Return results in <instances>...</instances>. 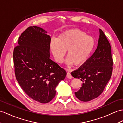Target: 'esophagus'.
I'll return each instance as SVG.
<instances>
[{
    "label": "esophagus",
    "mask_w": 123,
    "mask_h": 123,
    "mask_svg": "<svg viewBox=\"0 0 123 123\" xmlns=\"http://www.w3.org/2000/svg\"><path fill=\"white\" fill-rule=\"evenodd\" d=\"M67 77L68 79H72V75H71V73L70 72H67Z\"/></svg>",
    "instance_id": "1"
}]
</instances>
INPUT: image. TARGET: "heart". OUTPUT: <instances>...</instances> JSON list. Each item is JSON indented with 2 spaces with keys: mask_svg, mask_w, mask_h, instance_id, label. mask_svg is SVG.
Wrapping results in <instances>:
<instances>
[{
  "mask_svg": "<svg viewBox=\"0 0 123 123\" xmlns=\"http://www.w3.org/2000/svg\"><path fill=\"white\" fill-rule=\"evenodd\" d=\"M95 40L77 29L65 30L51 40L50 48L55 61L61 63L67 50L68 65L80 66L85 63L95 47Z\"/></svg>",
  "mask_w": 123,
  "mask_h": 123,
  "instance_id": "heart-1",
  "label": "heart"
}]
</instances>
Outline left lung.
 <instances>
[{
  "label": "left lung",
  "mask_w": 123,
  "mask_h": 123,
  "mask_svg": "<svg viewBox=\"0 0 123 123\" xmlns=\"http://www.w3.org/2000/svg\"><path fill=\"white\" fill-rule=\"evenodd\" d=\"M99 32L95 52L83 66L71 72L73 77L82 82V86L75 92V95L83 102L91 101L100 95L112 76L113 59L111 45L101 29H99Z\"/></svg>",
  "instance_id": "obj_1"
}]
</instances>
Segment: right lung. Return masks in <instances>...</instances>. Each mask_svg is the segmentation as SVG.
Instances as JSON below:
<instances>
[{
	"label": "right lung",
	"instance_id": "obj_1",
	"mask_svg": "<svg viewBox=\"0 0 123 123\" xmlns=\"http://www.w3.org/2000/svg\"><path fill=\"white\" fill-rule=\"evenodd\" d=\"M37 26L29 27L21 33L13 57L17 81L33 100L47 103L55 98V88L67 72L50 55L51 37Z\"/></svg>",
	"mask_w": 123,
	"mask_h": 123
}]
</instances>
